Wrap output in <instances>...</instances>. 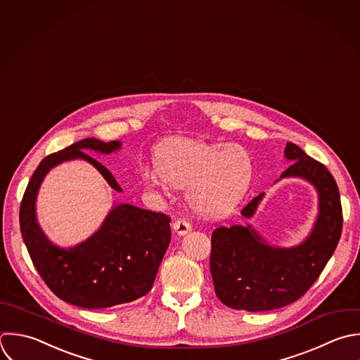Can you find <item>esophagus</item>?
Masks as SVG:
<instances>
[{
	"mask_svg": "<svg viewBox=\"0 0 360 360\" xmlns=\"http://www.w3.org/2000/svg\"><path fill=\"white\" fill-rule=\"evenodd\" d=\"M172 229H174V231H175L176 234L185 236L188 231H191L192 226H191L189 221L185 220V219H176V220L174 221V224H172Z\"/></svg>",
	"mask_w": 360,
	"mask_h": 360,
	"instance_id": "34e87169",
	"label": "esophagus"
}]
</instances>
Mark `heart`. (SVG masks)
Listing matches in <instances>:
<instances>
[{
    "label": "heart",
    "mask_w": 360,
    "mask_h": 360,
    "mask_svg": "<svg viewBox=\"0 0 360 360\" xmlns=\"http://www.w3.org/2000/svg\"><path fill=\"white\" fill-rule=\"evenodd\" d=\"M157 174L174 188H188L193 209L206 217L230 214L245 196L252 179V160L237 144H210L199 140H172L154 154ZM161 185L154 174L144 176Z\"/></svg>",
    "instance_id": "1"
}]
</instances>
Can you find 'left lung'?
<instances>
[{
  "mask_svg": "<svg viewBox=\"0 0 360 360\" xmlns=\"http://www.w3.org/2000/svg\"><path fill=\"white\" fill-rule=\"evenodd\" d=\"M285 155L292 165L281 178L300 176L319 191L316 226L295 248L269 247L251 226L217 227L212 234L210 272L216 295L227 307L268 311L299 300L319 279L340 243L344 217L334 176L293 143L288 141ZM262 196L254 198L241 214L251 217Z\"/></svg>",
  "mask_w": 360,
  "mask_h": 360,
  "instance_id": "left-lung-1",
  "label": "left lung"
}]
</instances>
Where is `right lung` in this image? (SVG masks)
Listing matches in <instances>:
<instances>
[{
  "mask_svg": "<svg viewBox=\"0 0 360 360\" xmlns=\"http://www.w3.org/2000/svg\"><path fill=\"white\" fill-rule=\"evenodd\" d=\"M117 148L119 141L89 137L44 157L20 202V233L36 271L58 299L82 309H108L146 296L171 241L169 216L131 205L115 206L92 237L70 250L53 245L36 223L37 189L49 169L63 161L82 158L91 162L120 192L113 175L85 153L109 154Z\"/></svg>",
  "mask_w": 360,
  "mask_h": 360,
  "instance_id": "1",
  "label": "right lung"
}]
</instances>
